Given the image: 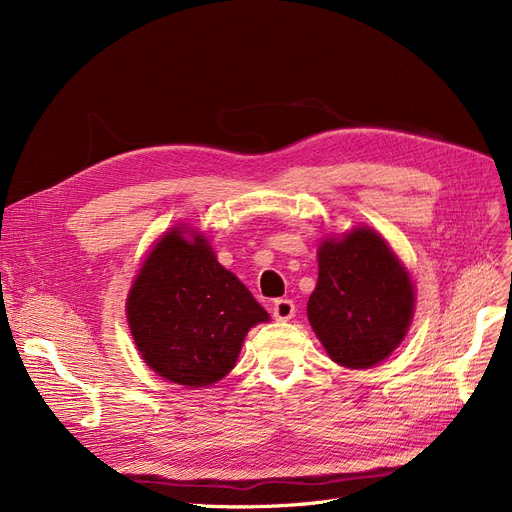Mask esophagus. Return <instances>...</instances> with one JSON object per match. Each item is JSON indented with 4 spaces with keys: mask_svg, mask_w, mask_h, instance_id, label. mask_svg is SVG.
<instances>
[{
    "mask_svg": "<svg viewBox=\"0 0 512 512\" xmlns=\"http://www.w3.org/2000/svg\"><path fill=\"white\" fill-rule=\"evenodd\" d=\"M272 315H274L278 321H288V319L294 315V301H290V299H278V301L272 305Z\"/></svg>",
    "mask_w": 512,
    "mask_h": 512,
    "instance_id": "1",
    "label": "esophagus"
}]
</instances>
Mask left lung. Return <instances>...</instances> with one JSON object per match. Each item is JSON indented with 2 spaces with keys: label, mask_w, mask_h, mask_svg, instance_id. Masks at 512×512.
I'll return each instance as SVG.
<instances>
[{
  "label": "left lung",
  "mask_w": 512,
  "mask_h": 512,
  "mask_svg": "<svg viewBox=\"0 0 512 512\" xmlns=\"http://www.w3.org/2000/svg\"><path fill=\"white\" fill-rule=\"evenodd\" d=\"M317 263L307 317L330 359L348 369L388 359L415 311L413 282L388 242L359 226L321 242Z\"/></svg>",
  "instance_id": "8db88e82"
}]
</instances>
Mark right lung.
<instances>
[{"instance_id":"add662e5","label":"right lung","mask_w":512,"mask_h":512,"mask_svg":"<svg viewBox=\"0 0 512 512\" xmlns=\"http://www.w3.org/2000/svg\"><path fill=\"white\" fill-rule=\"evenodd\" d=\"M186 232L176 226L157 240L130 286L126 317L157 375L201 388L230 373L247 332L270 315L218 263L203 234Z\"/></svg>"}]
</instances>
